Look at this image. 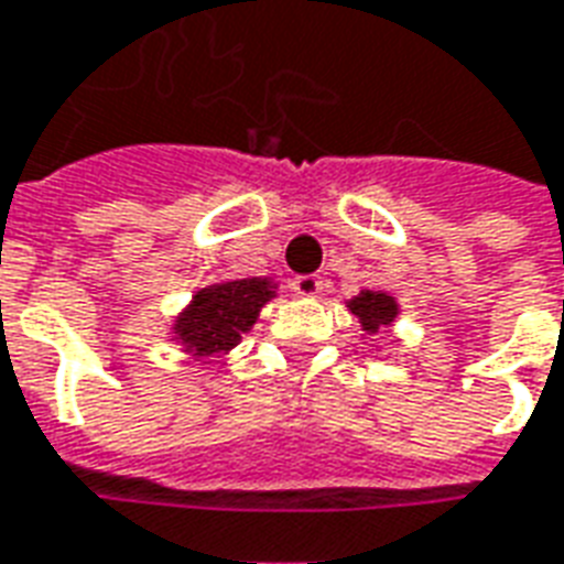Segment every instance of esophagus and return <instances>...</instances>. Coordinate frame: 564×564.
Segmentation results:
<instances>
[{
    "mask_svg": "<svg viewBox=\"0 0 564 564\" xmlns=\"http://www.w3.org/2000/svg\"><path fill=\"white\" fill-rule=\"evenodd\" d=\"M291 288H294V294H297V297H317V294H321V288H324V282H321V276H312V273H308V276H297L294 279V282H291Z\"/></svg>",
    "mask_w": 564,
    "mask_h": 564,
    "instance_id": "34e87169",
    "label": "esophagus"
}]
</instances>
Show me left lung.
Segmentation results:
<instances>
[{"instance_id": "left-lung-1", "label": "left lung", "mask_w": 564, "mask_h": 564, "mask_svg": "<svg viewBox=\"0 0 564 564\" xmlns=\"http://www.w3.org/2000/svg\"><path fill=\"white\" fill-rule=\"evenodd\" d=\"M347 312L357 317L366 336H378L392 327L401 308H398V300L389 297L387 291H359L357 297L347 300Z\"/></svg>"}]
</instances>
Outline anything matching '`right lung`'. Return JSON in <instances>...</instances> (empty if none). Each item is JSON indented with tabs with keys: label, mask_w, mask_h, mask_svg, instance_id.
Wrapping results in <instances>:
<instances>
[{
	"label": "right lung",
	"mask_w": 564,
	"mask_h": 564,
	"mask_svg": "<svg viewBox=\"0 0 564 564\" xmlns=\"http://www.w3.org/2000/svg\"><path fill=\"white\" fill-rule=\"evenodd\" d=\"M276 297L273 279H228L198 288L184 312H177L172 333L193 359L223 357L252 329L258 312Z\"/></svg>",
	"instance_id": "1"
}]
</instances>
